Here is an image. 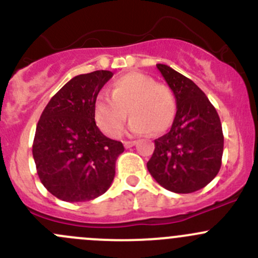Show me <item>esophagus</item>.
<instances>
[{"label":"esophagus","mask_w":258,"mask_h":258,"mask_svg":"<svg viewBox=\"0 0 258 258\" xmlns=\"http://www.w3.org/2000/svg\"><path fill=\"white\" fill-rule=\"evenodd\" d=\"M136 144H137L136 141H124V142H123L124 147H126V148H130V147H132V146H135V145H136Z\"/></svg>","instance_id":"obj_1"}]
</instances>
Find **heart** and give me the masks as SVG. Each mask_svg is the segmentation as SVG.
I'll return each instance as SVG.
<instances>
[{"mask_svg":"<svg viewBox=\"0 0 258 258\" xmlns=\"http://www.w3.org/2000/svg\"><path fill=\"white\" fill-rule=\"evenodd\" d=\"M177 112L173 91L147 75L131 72L114 81L110 96L101 93L95 102V119L107 136L121 135L127 119L132 134L167 131Z\"/></svg>","mask_w":258,"mask_h":258,"instance_id":"heart-1","label":"heart"}]
</instances>
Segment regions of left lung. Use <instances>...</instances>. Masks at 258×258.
<instances>
[{"label": "left lung", "mask_w": 258, "mask_h": 258, "mask_svg": "<svg viewBox=\"0 0 258 258\" xmlns=\"http://www.w3.org/2000/svg\"><path fill=\"white\" fill-rule=\"evenodd\" d=\"M173 91L177 112L171 130L155 140L151 176L176 194L199 191L217 176L223 153L220 117L204 91L167 64H156Z\"/></svg>", "instance_id": "left-lung-1"}]
</instances>
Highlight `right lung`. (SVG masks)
<instances>
[{"mask_svg":"<svg viewBox=\"0 0 258 258\" xmlns=\"http://www.w3.org/2000/svg\"><path fill=\"white\" fill-rule=\"evenodd\" d=\"M112 76L101 70L74 77L41 114L33 160L43 186L62 201H90L112 183L116 160L124 147L106 137L95 121L96 98Z\"/></svg>","mask_w":258,"mask_h":258,"instance_id":"add662e5","label":"right lung"}]
</instances>
